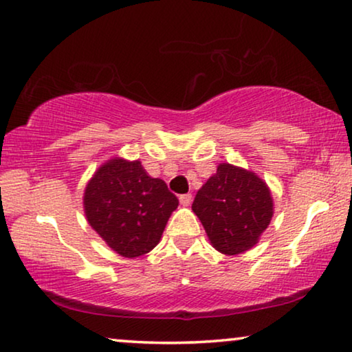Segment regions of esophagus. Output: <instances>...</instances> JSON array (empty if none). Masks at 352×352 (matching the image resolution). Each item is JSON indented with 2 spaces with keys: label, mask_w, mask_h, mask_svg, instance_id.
<instances>
[{
  "label": "esophagus",
  "mask_w": 352,
  "mask_h": 352,
  "mask_svg": "<svg viewBox=\"0 0 352 352\" xmlns=\"http://www.w3.org/2000/svg\"><path fill=\"white\" fill-rule=\"evenodd\" d=\"M178 199H180V204L183 207H188L192 201V196H191V194H182V196Z\"/></svg>",
  "instance_id": "obj_1"
}]
</instances>
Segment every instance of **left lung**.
<instances>
[{"label":"left lung","instance_id":"left-lung-1","mask_svg":"<svg viewBox=\"0 0 352 352\" xmlns=\"http://www.w3.org/2000/svg\"><path fill=\"white\" fill-rule=\"evenodd\" d=\"M192 212L219 253H245L259 242L274 217L269 186L254 172L221 162L197 191Z\"/></svg>","mask_w":352,"mask_h":352}]
</instances>
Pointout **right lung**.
<instances>
[{
	"mask_svg": "<svg viewBox=\"0 0 352 352\" xmlns=\"http://www.w3.org/2000/svg\"><path fill=\"white\" fill-rule=\"evenodd\" d=\"M178 207L161 178H151L140 161L109 160L83 192L90 226L123 258H139L160 243L167 219Z\"/></svg>",
	"mask_w": 352,
	"mask_h": 352,
	"instance_id": "obj_1",
	"label": "right lung"
}]
</instances>
